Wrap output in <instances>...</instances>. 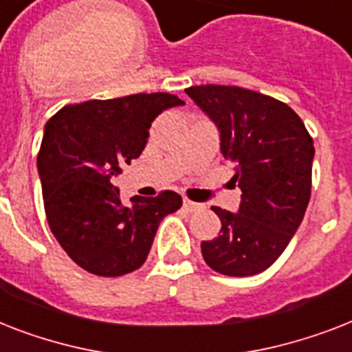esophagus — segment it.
Instances as JSON below:
<instances>
[{"label":"esophagus","instance_id":"esophagus-1","mask_svg":"<svg viewBox=\"0 0 352 352\" xmlns=\"http://www.w3.org/2000/svg\"><path fill=\"white\" fill-rule=\"evenodd\" d=\"M182 206H184V210L190 211V213H195V211H201L202 210V204H199V202L190 201V199H184V201H182Z\"/></svg>","mask_w":352,"mask_h":352}]
</instances>
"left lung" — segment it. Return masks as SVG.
Listing matches in <instances>:
<instances>
[{"label":"left lung","mask_w":352,"mask_h":352,"mask_svg":"<svg viewBox=\"0 0 352 352\" xmlns=\"http://www.w3.org/2000/svg\"><path fill=\"white\" fill-rule=\"evenodd\" d=\"M186 94L219 130L221 151L241 188L236 213L213 206L221 235L201 244L206 264L251 276L278 258L304 221L311 197L313 139L285 102L239 87L206 85Z\"/></svg>","instance_id":"8db88e82"}]
</instances>
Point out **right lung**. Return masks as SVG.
Wrapping results in <instances>:
<instances>
[{"instance_id":"obj_1","label":"right lung","mask_w":352,"mask_h":352,"mask_svg":"<svg viewBox=\"0 0 352 352\" xmlns=\"http://www.w3.org/2000/svg\"><path fill=\"white\" fill-rule=\"evenodd\" d=\"M182 104L171 94H135L70 104L45 124L37 173L48 226L88 273L121 276L139 270L159 222L182 206L175 191L135 195L124 206L113 186L146 146L153 119Z\"/></svg>"}]
</instances>
